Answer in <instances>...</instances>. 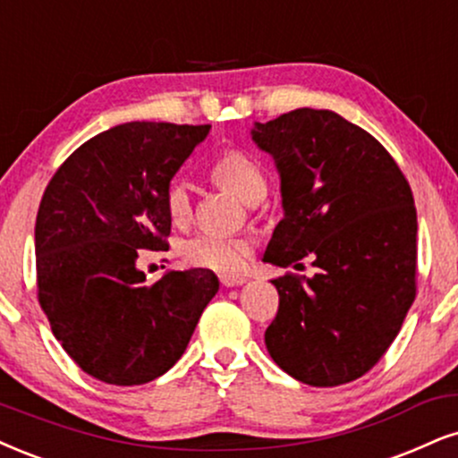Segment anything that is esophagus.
Returning a JSON list of instances; mask_svg holds the SVG:
<instances>
[{
  "label": "esophagus",
  "instance_id": "34e87169",
  "mask_svg": "<svg viewBox=\"0 0 458 458\" xmlns=\"http://www.w3.org/2000/svg\"><path fill=\"white\" fill-rule=\"evenodd\" d=\"M248 278H244V276H220V284L227 286V289H231V286H240L244 284Z\"/></svg>",
  "mask_w": 458,
  "mask_h": 458
}]
</instances>
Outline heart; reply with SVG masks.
<instances>
[{
    "instance_id": "1",
    "label": "heart",
    "mask_w": 458,
    "mask_h": 458,
    "mask_svg": "<svg viewBox=\"0 0 458 458\" xmlns=\"http://www.w3.org/2000/svg\"><path fill=\"white\" fill-rule=\"evenodd\" d=\"M212 180L246 203H259L267 193V180L263 176V169L242 150L225 152L212 165ZM165 210L176 225H182L191 218L193 201H191L189 184L182 178L172 180L167 184ZM250 252L252 242L248 238L216 233L195 235L182 248L186 263L218 274H238Z\"/></svg>"
}]
</instances>
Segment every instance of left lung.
I'll list each match as a JSON object with an SVG mask.
<instances>
[{
  "label": "left lung",
  "mask_w": 458,
  "mask_h": 458,
  "mask_svg": "<svg viewBox=\"0 0 458 458\" xmlns=\"http://www.w3.org/2000/svg\"><path fill=\"white\" fill-rule=\"evenodd\" d=\"M274 157L284 218L263 261L318 272L272 280L280 306L265 331L276 365L310 386H340L386 352L416 297V208L403 172L374 135L331 110L255 123Z\"/></svg>",
  "instance_id": "obj_1"
}]
</instances>
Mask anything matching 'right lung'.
<instances>
[{
	"mask_svg": "<svg viewBox=\"0 0 458 458\" xmlns=\"http://www.w3.org/2000/svg\"><path fill=\"white\" fill-rule=\"evenodd\" d=\"M210 125L135 121L84 142L55 172L36 218L38 299L84 374L146 385L182 357L218 291L210 269L146 284L140 250H165V189Z\"/></svg>",
	"mask_w": 458,
	"mask_h": 458,
	"instance_id": "right-lung-1",
	"label": "right lung"
}]
</instances>
